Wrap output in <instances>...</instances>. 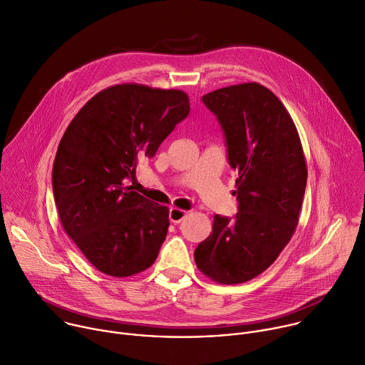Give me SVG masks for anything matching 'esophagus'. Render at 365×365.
Masks as SVG:
<instances>
[{"instance_id":"1","label":"esophagus","mask_w":365,"mask_h":365,"mask_svg":"<svg viewBox=\"0 0 365 365\" xmlns=\"http://www.w3.org/2000/svg\"><path fill=\"white\" fill-rule=\"evenodd\" d=\"M185 215H187V211L174 207V208L170 210V222L174 223V225H178V223H181L184 220Z\"/></svg>"}]
</instances>
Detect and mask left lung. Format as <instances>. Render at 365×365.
<instances>
[{
  "label": "left lung",
  "mask_w": 365,
  "mask_h": 365,
  "mask_svg": "<svg viewBox=\"0 0 365 365\" xmlns=\"http://www.w3.org/2000/svg\"><path fill=\"white\" fill-rule=\"evenodd\" d=\"M201 101L225 132L229 164L237 173L239 212L233 220L214 215L194 260L217 283H243L264 272L295 233L307 161L292 118L267 88L242 83Z\"/></svg>",
  "instance_id": "obj_1"
}]
</instances>
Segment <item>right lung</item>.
Returning a JSON list of instances; mask_svg holds the SVG:
<instances>
[{
  "instance_id": "1",
  "label": "right lung",
  "mask_w": 365,
  "mask_h": 365,
  "mask_svg": "<svg viewBox=\"0 0 365 365\" xmlns=\"http://www.w3.org/2000/svg\"><path fill=\"white\" fill-rule=\"evenodd\" d=\"M188 113L182 91L123 83L95 95L67 126L53 164L54 201L64 232L99 272L126 277L155 262L170 210L123 182Z\"/></svg>"
}]
</instances>
